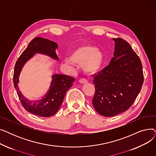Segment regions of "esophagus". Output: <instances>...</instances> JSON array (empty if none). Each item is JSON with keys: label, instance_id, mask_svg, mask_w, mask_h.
Returning <instances> with one entry per match:
<instances>
[{"label": "esophagus", "instance_id": "esophagus-1", "mask_svg": "<svg viewBox=\"0 0 156 156\" xmlns=\"http://www.w3.org/2000/svg\"><path fill=\"white\" fill-rule=\"evenodd\" d=\"M79 82L81 84H83V83H87V80H85V79H80L79 80Z\"/></svg>", "mask_w": 156, "mask_h": 156}]
</instances>
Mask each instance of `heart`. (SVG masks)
<instances>
[{"instance_id":"heart-1","label":"heart","mask_w":156,"mask_h":156,"mask_svg":"<svg viewBox=\"0 0 156 156\" xmlns=\"http://www.w3.org/2000/svg\"><path fill=\"white\" fill-rule=\"evenodd\" d=\"M64 62L69 66H81L83 72L91 76L101 69L104 62V54L94 45H84L74 48L69 54V59H65Z\"/></svg>"}]
</instances>
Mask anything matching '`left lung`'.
<instances>
[{"label": "left lung", "mask_w": 156, "mask_h": 156, "mask_svg": "<svg viewBox=\"0 0 156 156\" xmlns=\"http://www.w3.org/2000/svg\"><path fill=\"white\" fill-rule=\"evenodd\" d=\"M115 42L114 57L107 67L94 76L92 104L102 116L111 117L128 110L140 92L144 75L140 58L122 38Z\"/></svg>", "instance_id": "left-lung-1"}]
</instances>
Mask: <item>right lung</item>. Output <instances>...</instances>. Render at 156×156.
I'll use <instances>...</instances> for the list:
<instances>
[{
  "mask_svg": "<svg viewBox=\"0 0 156 156\" xmlns=\"http://www.w3.org/2000/svg\"><path fill=\"white\" fill-rule=\"evenodd\" d=\"M58 45L52 41L41 37L33 39L27 48L20 56L16 63L13 76L14 88L17 90L19 99L28 112L42 117H50L55 114L62 103L64 97L75 81L69 76L54 74L52 76L51 85L42 99L30 101L24 97L18 87L19 77L23 68L36 54H43L59 61L55 51Z\"/></svg>",
  "mask_w": 156,
  "mask_h": 156,
  "instance_id": "1",
  "label": "right lung"
}]
</instances>
